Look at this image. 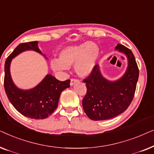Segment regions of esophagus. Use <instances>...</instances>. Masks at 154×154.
I'll return each mask as SVG.
<instances>
[{"label": "esophagus", "instance_id": "esophagus-1", "mask_svg": "<svg viewBox=\"0 0 154 154\" xmlns=\"http://www.w3.org/2000/svg\"><path fill=\"white\" fill-rule=\"evenodd\" d=\"M77 82H79V80H77V79H71V82H70V85L72 86L74 85L75 83H77Z\"/></svg>", "mask_w": 154, "mask_h": 154}]
</instances>
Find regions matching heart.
<instances>
[{"instance_id": "1", "label": "heart", "mask_w": 154, "mask_h": 154, "mask_svg": "<svg viewBox=\"0 0 154 154\" xmlns=\"http://www.w3.org/2000/svg\"><path fill=\"white\" fill-rule=\"evenodd\" d=\"M100 56V48L94 42H85L64 47L59 52V58L50 61V66L56 72L68 70L74 65L80 76H87L92 72Z\"/></svg>"}]
</instances>
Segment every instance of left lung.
I'll return each instance as SVG.
<instances>
[{"instance_id":"8db88e82","label":"left lung","mask_w":154,"mask_h":154,"mask_svg":"<svg viewBox=\"0 0 154 154\" xmlns=\"http://www.w3.org/2000/svg\"><path fill=\"white\" fill-rule=\"evenodd\" d=\"M115 49L127 57L128 67L123 76L115 81H109L96 65L89 76L83 80L87 88L83 100V110L93 121H104L120 115L128 108L134 97L139 78L135 58L131 50L121 44H118Z\"/></svg>"}]
</instances>
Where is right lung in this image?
<instances>
[{"label":"right lung","mask_w":154,"mask_h":154,"mask_svg":"<svg viewBox=\"0 0 154 154\" xmlns=\"http://www.w3.org/2000/svg\"><path fill=\"white\" fill-rule=\"evenodd\" d=\"M26 50H33L43 54L38 47V41L20 44L5 61L4 87L8 100L19 112L30 119H44L57 108L60 94L64 89L70 87V80L60 81L48 74L32 89L18 88L10 75V63L14 57Z\"/></svg>","instance_id":"obj_1"}]
</instances>
